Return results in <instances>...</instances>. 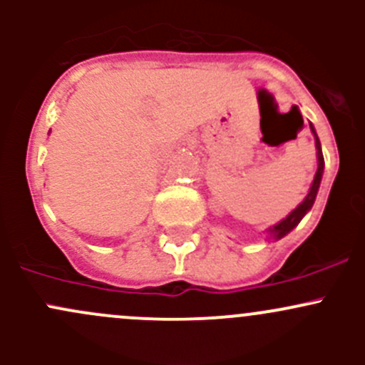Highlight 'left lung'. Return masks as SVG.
<instances>
[{
	"mask_svg": "<svg viewBox=\"0 0 365 365\" xmlns=\"http://www.w3.org/2000/svg\"><path fill=\"white\" fill-rule=\"evenodd\" d=\"M293 108L297 109V106H293ZM300 113V111H298ZM302 116V114H300ZM309 127H311V132L312 135H314V145H316V159H318V169H316V175H314V180H312L311 187H309V192L307 196L304 197V201H302L300 205L297 206L295 210H293L289 215H286V219H282L281 222H277L275 226L268 227L267 233H268V238H272V240H281L282 237H286V235L289 233L292 230H295L298 226V222H300L302 219H304L305 215H307L309 212H311L312 205H314L316 201V196H318V190H319V183H322V176H323V168H325V160H323V152H322V143H319V138L318 134H316L314 130V125L309 121Z\"/></svg>",
	"mask_w": 365,
	"mask_h": 365,
	"instance_id": "left-lung-1",
	"label": "left lung"
}]
</instances>
